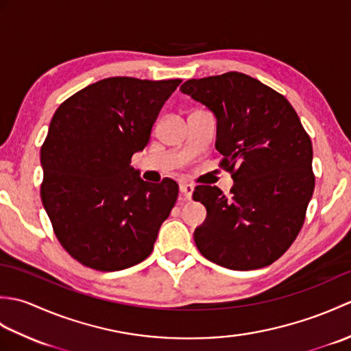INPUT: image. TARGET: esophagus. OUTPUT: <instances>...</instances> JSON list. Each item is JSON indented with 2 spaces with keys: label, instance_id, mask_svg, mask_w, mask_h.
Wrapping results in <instances>:
<instances>
[{
  "label": "esophagus",
  "instance_id": "esophagus-1",
  "mask_svg": "<svg viewBox=\"0 0 351 351\" xmlns=\"http://www.w3.org/2000/svg\"><path fill=\"white\" fill-rule=\"evenodd\" d=\"M180 190H181V193H182L184 199L190 200V199H191V195H193V190H195V187H193L191 184H181V185H180Z\"/></svg>",
  "mask_w": 351,
  "mask_h": 351
}]
</instances>
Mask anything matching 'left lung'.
I'll return each mask as SVG.
<instances>
[{
  "instance_id": "obj_1",
  "label": "left lung",
  "mask_w": 351,
  "mask_h": 351,
  "mask_svg": "<svg viewBox=\"0 0 351 351\" xmlns=\"http://www.w3.org/2000/svg\"><path fill=\"white\" fill-rule=\"evenodd\" d=\"M181 92L217 119L220 167L234 180L229 197L211 185L193 191L206 208L199 252L230 270L273 264L299 235L314 193L311 137L285 96L245 73L189 80Z\"/></svg>"
}]
</instances>
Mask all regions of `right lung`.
I'll list each match as a JSON object with an SVG mask.
<instances>
[{
  "label": "right lung",
  "instance_id": "add662e5",
  "mask_svg": "<svg viewBox=\"0 0 351 351\" xmlns=\"http://www.w3.org/2000/svg\"><path fill=\"white\" fill-rule=\"evenodd\" d=\"M181 80L111 77L84 87L52 116L40 147V197L57 240L80 264L117 271L146 259L178 199L131 166Z\"/></svg>",
  "mask_w": 351,
  "mask_h": 351
}]
</instances>
